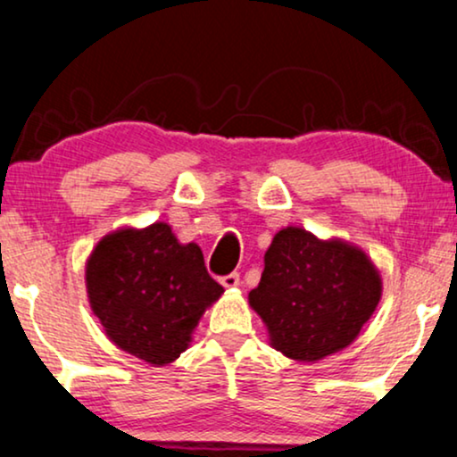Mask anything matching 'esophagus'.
Wrapping results in <instances>:
<instances>
[{
  "label": "esophagus",
  "instance_id": "obj_1",
  "mask_svg": "<svg viewBox=\"0 0 457 457\" xmlns=\"http://www.w3.org/2000/svg\"><path fill=\"white\" fill-rule=\"evenodd\" d=\"M220 284H222V287H227V288H235V287H239V273H228V276H222L220 278Z\"/></svg>",
  "mask_w": 457,
  "mask_h": 457
}]
</instances>
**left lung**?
<instances>
[{
	"label": "left lung",
	"mask_w": 457,
	"mask_h": 457,
	"mask_svg": "<svg viewBox=\"0 0 457 457\" xmlns=\"http://www.w3.org/2000/svg\"><path fill=\"white\" fill-rule=\"evenodd\" d=\"M380 295V273L361 248L287 227L273 235L248 302L276 351L314 363L355 342Z\"/></svg>",
	"instance_id": "8db88e82"
}]
</instances>
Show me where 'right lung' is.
Here are the masks:
<instances>
[{"label":"right lung","instance_id":"1","mask_svg":"<svg viewBox=\"0 0 457 457\" xmlns=\"http://www.w3.org/2000/svg\"><path fill=\"white\" fill-rule=\"evenodd\" d=\"M91 312L121 351L173 363L224 288L209 276L198 245L179 244L166 222L104 235L85 265Z\"/></svg>","mask_w":457,"mask_h":457}]
</instances>
